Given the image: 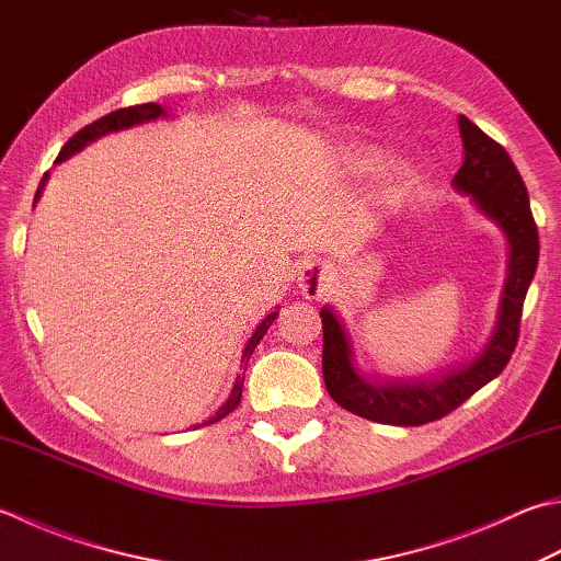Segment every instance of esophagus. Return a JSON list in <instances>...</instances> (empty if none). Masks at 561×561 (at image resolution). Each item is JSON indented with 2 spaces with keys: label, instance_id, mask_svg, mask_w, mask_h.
I'll use <instances>...</instances> for the list:
<instances>
[{
  "label": "esophagus",
  "instance_id": "obj_1",
  "mask_svg": "<svg viewBox=\"0 0 561 561\" xmlns=\"http://www.w3.org/2000/svg\"><path fill=\"white\" fill-rule=\"evenodd\" d=\"M331 287V270L323 262H309L299 274V291L306 299H321L323 291Z\"/></svg>",
  "mask_w": 561,
  "mask_h": 561
}]
</instances>
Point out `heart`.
<instances>
[{
  "label": "heart",
  "mask_w": 561,
  "mask_h": 561,
  "mask_svg": "<svg viewBox=\"0 0 561 561\" xmlns=\"http://www.w3.org/2000/svg\"><path fill=\"white\" fill-rule=\"evenodd\" d=\"M357 162H362V164H369V162H375V156H371V152H359V156H357Z\"/></svg>",
  "instance_id": "1"
}]
</instances>
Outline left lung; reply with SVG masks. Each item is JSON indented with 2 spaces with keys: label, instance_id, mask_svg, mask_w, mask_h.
<instances>
[{
  "label": "left lung",
  "instance_id": "8db88e82",
  "mask_svg": "<svg viewBox=\"0 0 561 561\" xmlns=\"http://www.w3.org/2000/svg\"><path fill=\"white\" fill-rule=\"evenodd\" d=\"M465 162L453 186L471 196L481 214L496 224L508 240V265L503 282L499 321L481 353L462 367L427 379H377L355 367L350 333L331 306L321 309L323 321V379L335 403L362 419L389 425H423L443 419L471 393L496 379L518 343L523 301L540 257V240L530 211L528 190L506 148L489 138L467 116H459Z\"/></svg>",
  "mask_w": 561,
  "mask_h": 561
}]
</instances>
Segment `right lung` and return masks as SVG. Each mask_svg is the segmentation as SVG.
I'll return each instance as SVG.
<instances>
[{
    "label": "right lung",
    "mask_w": 561,
    "mask_h": 561,
    "mask_svg": "<svg viewBox=\"0 0 561 561\" xmlns=\"http://www.w3.org/2000/svg\"><path fill=\"white\" fill-rule=\"evenodd\" d=\"M164 116H168V108H164L162 104H156V102L140 104V106H128V108H118V112H112V114H106V116H102V118H96L94 124L84 126L82 130H77V134H75L68 142H65L62 150H60V156H58V160H55V162H65L68 158H72L75 152H80L82 148L90 146V142H94V140H99V138H104V136H108V134H116V130H126V128H130V126L148 124V121L164 118ZM46 182H48V174H43V180H41V184H38V192H36V199H33V206H36V202L41 199L43 186H46ZM277 316H279V311H272V313H267L265 318H262V323L255 328V333H252V337L248 340V345H245V350H243V359H240V367H243V369L248 367L250 355L255 353V347H257V343L262 340V335L267 333V328L272 325V321H274V318H277ZM243 381H245V371H243V375H238V379H236V383H233V389H230L228 401H226V403L221 405V409H218L204 425H211V423H216V421L226 419V415L236 409V405L240 403V397H243Z\"/></svg>",
    "instance_id": "add662e5"
}]
</instances>
